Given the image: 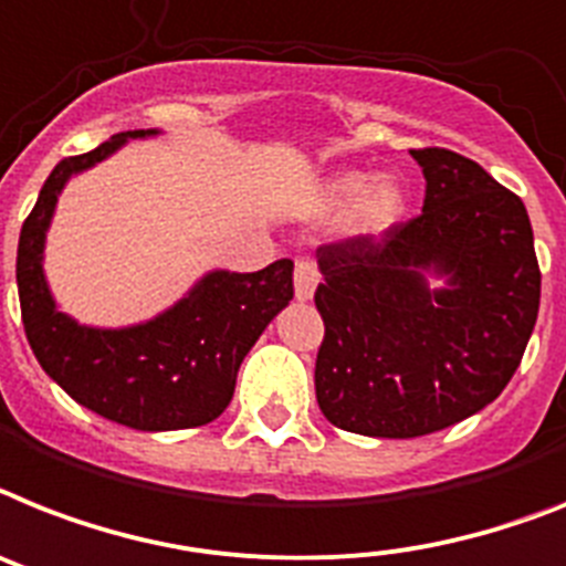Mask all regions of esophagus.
<instances>
[{
  "label": "esophagus",
  "mask_w": 566,
  "mask_h": 566,
  "mask_svg": "<svg viewBox=\"0 0 566 566\" xmlns=\"http://www.w3.org/2000/svg\"><path fill=\"white\" fill-rule=\"evenodd\" d=\"M293 284H296L298 302H307V298H313V291H316V284H319V270H316V261L296 259V268H293Z\"/></svg>",
  "instance_id": "34e87169"
}]
</instances>
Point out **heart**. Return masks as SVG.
I'll return each instance as SVG.
<instances>
[{
    "label": "heart",
    "mask_w": 566,
    "mask_h": 566,
    "mask_svg": "<svg viewBox=\"0 0 566 566\" xmlns=\"http://www.w3.org/2000/svg\"><path fill=\"white\" fill-rule=\"evenodd\" d=\"M331 207H348V230L350 232H377L388 227L402 210V192L394 180H377L365 172H345L327 189Z\"/></svg>",
    "instance_id": "obj_1"
}]
</instances>
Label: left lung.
Returning <instances> with one entry per match:
<instances>
[{
	"label": "left lung",
	"mask_w": 566,
	"mask_h": 566,
	"mask_svg": "<svg viewBox=\"0 0 566 566\" xmlns=\"http://www.w3.org/2000/svg\"><path fill=\"white\" fill-rule=\"evenodd\" d=\"M411 158L426 175L420 216L382 239L316 250V400L336 429L365 437L406 440L478 415L506 388L538 319L524 201L458 151Z\"/></svg>",
	"instance_id": "obj_1"
}]
</instances>
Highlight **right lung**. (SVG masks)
Wrapping results in <instances>:
<instances>
[{"label":"right lung","mask_w":566,"mask_h":566,"mask_svg":"<svg viewBox=\"0 0 566 566\" xmlns=\"http://www.w3.org/2000/svg\"><path fill=\"white\" fill-rule=\"evenodd\" d=\"M151 135L158 132H120L54 166L19 232L17 284L33 356L71 400L129 429L175 431L212 422L230 406L247 350L293 298V261L279 259L259 273L212 270L175 307L120 331L77 325L56 311L42 273L56 195L71 175Z\"/></svg>","instance_id":"right-lung-1"}]
</instances>
